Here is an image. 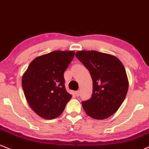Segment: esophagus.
<instances>
[{"instance_id": "1", "label": "esophagus", "mask_w": 149, "mask_h": 149, "mask_svg": "<svg viewBox=\"0 0 149 149\" xmlns=\"http://www.w3.org/2000/svg\"><path fill=\"white\" fill-rule=\"evenodd\" d=\"M80 94V90L76 91V96H79Z\"/></svg>"}]
</instances>
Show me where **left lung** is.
Masks as SVG:
<instances>
[{"label":"left lung","mask_w":149,"mask_h":149,"mask_svg":"<svg viewBox=\"0 0 149 149\" xmlns=\"http://www.w3.org/2000/svg\"><path fill=\"white\" fill-rule=\"evenodd\" d=\"M76 56L89 70L93 92L82 102L87 114L95 119H105L117 111L128 92L125 68L117 57L95 51H81Z\"/></svg>","instance_id":"left-lung-1"}]
</instances>
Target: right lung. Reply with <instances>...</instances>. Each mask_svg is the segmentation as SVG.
I'll use <instances>...</instances> for the list:
<instances>
[{
    "label": "right lung",
    "mask_w": 149,
    "mask_h": 149,
    "mask_svg": "<svg viewBox=\"0 0 149 149\" xmlns=\"http://www.w3.org/2000/svg\"><path fill=\"white\" fill-rule=\"evenodd\" d=\"M74 51H55L36 57L23 74L22 87L30 107L39 116L53 119L63 112L71 98L64 73Z\"/></svg>",
    "instance_id": "1"
}]
</instances>
